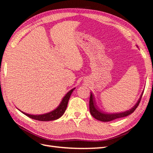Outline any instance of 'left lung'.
<instances>
[{"label":"left lung","instance_id":"8db88e82","mask_svg":"<svg viewBox=\"0 0 153 153\" xmlns=\"http://www.w3.org/2000/svg\"><path fill=\"white\" fill-rule=\"evenodd\" d=\"M143 92V91H142V94L140 96V98L138 99L137 103L134 105L131 109L126 111V112L115 113V114H106V113L103 112L102 111H101L98 108V106H97L95 103L93 94H92V92H91V96H90V100H89V110H90L91 114L92 115V116L94 117L96 119L103 122H108V121H113V120L118 119V118L126 117L128 115L132 114L137 108V106H138V105H139V103L141 100Z\"/></svg>","mask_w":153,"mask_h":153}]
</instances>
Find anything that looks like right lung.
Here are the masks:
<instances>
[{
	"mask_svg": "<svg viewBox=\"0 0 153 153\" xmlns=\"http://www.w3.org/2000/svg\"><path fill=\"white\" fill-rule=\"evenodd\" d=\"M75 87L73 88V89H71L69 91H68L66 94L64 96V98H62L61 102L60 103L59 106L57 107L53 110L52 111H51L50 112L48 113H45L43 114H39V115H33V114H27L25 112H22L20 110L18 109V110H20L21 112H22L25 115H27V117H29L31 119H33L35 120H37V121H54V120L58 119L59 118L61 117L62 115L64 114V113L65 112V111L66 110L68 103V101L69 100V98L72 94L73 91L75 90Z\"/></svg>",
	"mask_w": 153,
	"mask_h": 153,
	"instance_id": "right-lung-1",
	"label": "right lung"
}]
</instances>
